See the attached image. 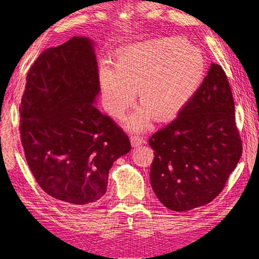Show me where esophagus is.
Returning a JSON list of instances; mask_svg holds the SVG:
<instances>
[{"label": "esophagus", "mask_w": 259, "mask_h": 259, "mask_svg": "<svg viewBox=\"0 0 259 259\" xmlns=\"http://www.w3.org/2000/svg\"><path fill=\"white\" fill-rule=\"evenodd\" d=\"M130 141H131V145H133V147H138L146 142L145 139L141 138V137H139V136H131Z\"/></svg>", "instance_id": "34e87169"}]
</instances>
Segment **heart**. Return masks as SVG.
I'll return each mask as SVG.
<instances>
[{"label":"heart","instance_id":"b5f03b06","mask_svg":"<svg viewBox=\"0 0 259 259\" xmlns=\"http://www.w3.org/2000/svg\"><path fill=\"white\" fill-rule=\"evenodd\" d=\"M206 62L199 48L179 36L153 38L121 50L115 69L104 64L99 71L103 106L121 117L136 98L144 107L124 119L126 128L141 131L151 114L159 121L172 117L199 87Z\"/></svg>","mask_w":259,"mask_h":259}]
</instances>
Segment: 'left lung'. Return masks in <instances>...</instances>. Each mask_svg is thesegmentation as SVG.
<instances>
[{"label":"left lung","mask_w":259,"mask_h":259,"mask_svg":"<svg viewBox=\"0 0 259 259\" xmlns=\"http://www.w3.org/2000/svg\"><path fill=\"white\" fill-rule=\"evenodd\" d=\"M152 190L164 207L187 211L213 200L243 152L235 103L221 65L210 69L171 123L149 139Z\"/></svg>","instance_id":"left-lung-1"}]
</instances>
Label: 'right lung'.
<instances>
[{"label": "right lung", "instance_id": "1", "mask_svg": "<svg viewBox=\"0 0 259 259\" xmlns=\"http://www.w3.org/2000/svg\"><path fill=\"white\" fill-rule=\"evenodd\" d=\"M100 91L89 37L73 36L37 57L26 75L20 134L38 186L68 206L106 194L109 170L131 149L128 136L93 106Z\"/></svg>", "mask_w": 259, "mask_h": 259}]
</instances>
